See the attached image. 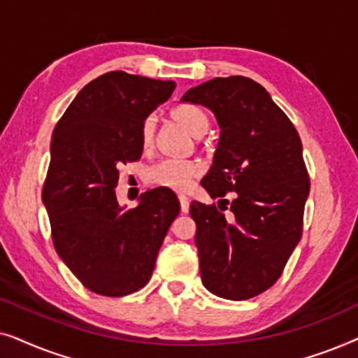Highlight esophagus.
<instances>
[{
	"label": "esophagus",
	"instance_id": "esophagus-1",
	"mask_svg": "<svg viewBox=\"0 0 358 358\" xmlns=\"http://www.w3.org/2000/svg\"><path fill=\"white\" fill-rule=\"evenodd\" d=\"M179 203H180V212L187 213V212H189V203H190L189 199L185 197V195L180 194V195H179Z\"/></svg>",
	"mask_w": 358,
	"mask_h": 358
}]
</instances>
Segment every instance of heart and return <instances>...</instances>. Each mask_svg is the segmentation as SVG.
Segmentation results:
<instances>
[{"instance_id": "b5f03b06", "label": "heart", "mask_w": 358, "mask_h": 358, "mask_svg": "<svg viewBox=\"0 0 358 358\" xmlns=\"http://www.w3.org/2000/svg\"><path fill=\"white\" fill-rule=\"evenodd\" d=\"M173 119L184 125L194 136H202L207 134L210 120L208 115L195 106H179L173 110ZM156 122L153 117H148L141 125L140 140L143 150H150L155 141ZM202 173L199 163L195 161H180V159H163L150 169L148 178L151 182L163 185V187L173 190H185L190 182Z\"/></svg>"}]
</instances>
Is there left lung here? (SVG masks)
<instances>
[{"label":"left lung","mask_w":358,"mask_h":358,"mask_svg":"<svg viewBox=\"0 0 358 358\" xmlns=\"http://www.w3.org/2000/svg\"><path fill=\"white\" fill-rule=\"evenodd\" d=\"M180 101L207 107L222 130L202 187L212 199L234 192L228 217L215 205L190 203L202 283L217 296L248 300L278 280L301 238L310 195L301 140L251 78H213Z\"/></svg>","instance_id":"8db88e82"}]
</instances>
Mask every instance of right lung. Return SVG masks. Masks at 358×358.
<instances>
[{
    "mask_svg": "<svg viewBox=\"0 0 358 358\" xmlns=\"http://www.w3.org/2000/svg\"><path fill=\"white\" fill-rule=\"evenodd\" d=\"M174 87V81L106 73L78 92L53 130L42 190L53 246L97 295L124 296L146 285L180 210L166 187L146 190L131 210L114 190L117 166L140 159L141 125Z\"/></svg>",
    "mask_w": 358,
    "mask_h": 358,
    "instance_id": "right-lung-1",
    "label": "right lung"
}]
</instances>
